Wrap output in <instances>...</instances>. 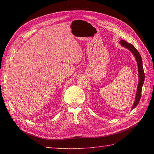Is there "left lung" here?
I'll use <instances>...</instances> for the list:
<instances>
[{
    "label": "left lung",
    "mask_w": 154,
    "mask_h": 154,
    "mask_svg": "<svg viewBox=\"0 0 154 154\" xmlns=\"http://www.w3.org/2000/svg\"><path fill=\"white\" fill-rule=\"evenodd\" d=\"M120 44L122 45L123 47L126 48L132 52V53L134 55V57L137 61V64H138V76H139V82H138V88H137V92L136 94V99L134 100V103L132 108V110L134 109V108L138 105L140 98H141V94H142V89L143 82H144V79H145V74L144 72H143V65H142V60L141 55L139 54L138 50H136L135 47L131 44L128 43L127 42L124 40H121L120 42Z\"/></svg>",
    "instance_id": "1"
}]
</instances>
